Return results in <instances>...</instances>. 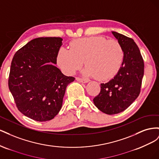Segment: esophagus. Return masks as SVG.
I'll list each match as a JSON object with an SVG mask.
<instances>
[{
  "label": "esophagus",
  "instance_id": "esophagus-1",
  "mask_svg": "<svg viewBox=\"0 0 159 159\" xmlns=\"http://www.w3.org/2000/svg\"><path fill=\"white\" fill-rule=\"evenodd\" d=\"M75 79L77 81H80V82H81V83H88V80H84V79H81L80 78H76Z\"/></svg>",
  "mask_w": 159,
  "mask_h": 159
}]
</instances>
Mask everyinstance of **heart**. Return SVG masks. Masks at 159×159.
<instances>
[{
  "mask_svg": "<svg viewBox=\"0 0 159 159\" xmlns=\"http://www.w3.org/2000/svg\"><path fill=\"white\" fill-rule=\"evenodd\" d=\"M124 51L119 42L103 36L81 38L70 42V49L61 47L56 61L62 70L73 74L84 64V74L107 80L116 74L121 68Z\"/></svg>",
  "mask_w": 159,
  "mask_h": 159,
  "instance_id": "b5f03b06",
  "label": "heart"
}]
</instances>
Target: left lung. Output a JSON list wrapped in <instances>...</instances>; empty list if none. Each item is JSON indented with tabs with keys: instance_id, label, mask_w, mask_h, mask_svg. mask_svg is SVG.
Returning a JSON list of instances; mask_svg holds the SVG:
<instances>
[{
	"instance_id": "1",
	"label": "left lung",
	"mask_w": 159,
	"mask_h": 159,
	"mask_svg": "<svg viewBox=\"0 0 159 159\" xmlns=\"http://www.w3.org/2000/svg\"><path fill=\"white\" fill-rule=\"evenodd\" d=\"M112 34L123 47V60L117 75L101 84L100 93L93 99L95 106L108 115L121 113L133 103L140 93L144 75V61L136 43L121 34Z\"/></svg>"
}]
</instances>
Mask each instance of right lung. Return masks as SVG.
Instances as JSON below:
<instances>
[{
  "label": "right lung",
  "instance_id": "obj_1",
  "mask_svg": "<svg viewBox=\"0 0 159 159\" xmlns=\"http://www.w3.org/2000/svg\"><path fill=\"white\" fill-rule=\"evenodd\" d=\"M61 42L60 37L35 38L18 50L12 60L9 89L18 109L34 121L54 118L67 86L75 80L54 66Z\"/></svg>",
  "mask_w": 159,
  "mask_h": 159
}]
</instances>
